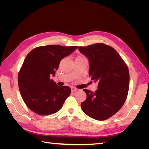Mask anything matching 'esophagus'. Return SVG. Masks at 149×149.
<instances>
[{"mask_svg": "<svg viewBox=\"0 0 149 149\" xmlns=\"http://www.w3.org/2000/svg\"><path fill=\"white\" fill-rule=\"evenodd\" d=\"M71 91L72 92H75V91H78V89H77V88H75V87H71Z\"/></svg>", "mask_w": 149, "mask_h": 149, "instance_id": "34e87169", "label": "esophagus"}]
</instances>
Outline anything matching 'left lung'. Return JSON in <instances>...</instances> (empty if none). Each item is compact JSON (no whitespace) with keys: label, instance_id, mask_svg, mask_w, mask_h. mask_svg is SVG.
Returning a JSON list of instances; mask_svg holds the SVG:
<instances>
[{"label":"left lung","instance_id":"1","mask_svg":"<svg viewBox=\"0 0 149 149\" xmlns=\"http://www.w3.org/2000/svg\"><path fill=\"white\" fill-rule=\"evenodd\" d=\"M78 49L89 61V76L98 82L95 92L83 89L87 95L81 103L84 113L97 120L109 119L123 107L129 88L128 67L111 46L95 43Z\"/></svg>","mask_w":149,"mask_h":149}]
</instances>
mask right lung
<instances>
[{
	"label": "right lung",
	"mask_w": 149,
	"mask_h": 149,
	"mask_svg": "<svg viewBox=\"0 0 149 149\" xmlns=\"http://www.w3.org/2000/svg\"><path fill=\"white\" fill-rule=\"evenodd\" d=\"M78 46L47 45L36 47L26 55L18 74L22 99L30 110L47 116L55 113L70 95L69 86H59L53 79L60 61Z\"/></svg>",
	"instance_id": "1"
}]
</instances>
